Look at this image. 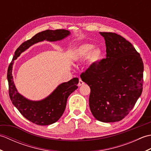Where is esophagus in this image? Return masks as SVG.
Instances as JSON below:
<instances>
[{
	"label": "esophagus",
	"mask_w": 151,
	"mask_h": 151,
	"mask_svg": "<svg viewBox=\"0 0 151 151\" xmlns=\"http://www.w3.org/2000/svg\"><path fill=\"white\" fill-rule=\"evenodd\" d=\"M84 82H83L81 79H80L79 80V82H78V86H81L84 85Z\"/></svg>",
	"instance_id": "1"
}]
</instances>
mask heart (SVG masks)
Listing matches in <instances>:
<instances>
[{
  "label": "heart",
  "mask_w": 151,
  "mask_h": 151,
  "mask_svg": "<svg viewBox=\"0 0 151 151\" xmlns=\"http://www.w3.org/2000/svg\"><path fill=\"white\" fill-rule=\"evenodd\" d=\"M94 45L91 44H84L80 46L78 49L76 51L75 57L76 59H83L88 56V54L91 52L89 56V61L91 63L97 62L99 60H100L102 55V50L99 48L93 49ZM92 51H91V50Z\"/></svg>",
  "instance_id": "heart-1"
}]
</instances>
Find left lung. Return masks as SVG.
<instances>
[{
    "mask_svg": "<svg viewBox=\"0 0 151 151\" xmlns=\"http://www.w3.org/2000/svg\"><path fill=\"white\" fill-rule=\"evenodd\" d=\"M106 58L92 63L81 75L91 89L89 108L96 119L119 121L132 110L142 95L143 63L129 41L113 32H100Z\"/></svg>",
    "mask_w": 151,
    "mask_h": 151,
    "instance_id": "left-lung-1",
    "label": "left lung"
}]
</instances>
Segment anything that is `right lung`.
Instances as JSON below:
<instances>
[{
	"label": "right lung",
	"instance_id": "obj_1",
	"mask_svg": "<svg viewBox=\"0 0 151 151\" xmlns=\"http://www.w3.org/2000/svg\"><path fill=\"white\" fill-rule=\"evenodd\" d=\"M69 34V30L64 29L47 30L37 33L17 48L12 62L9 63L7 73L9 98L19 112L33 123L38 125H49L56 123L65 111L67 98L78 88V78H73L69 82L61 84L52 93L43 100L30 101L19 94L15 88L12 73L14 61L22 52L35 43L44 40L49 41L61 40Z\"/></svg>",
	"mask_w": 151,
	"mask_h": 151
}]
</instances>
